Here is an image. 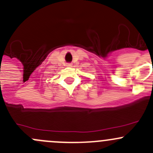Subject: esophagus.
<instances>
[{
  "label": "esophagus",
  "instance_id": "34e87169",
  "mask_svg": "<svg viewBox=\"0 0 153 153\" xmlns=\"http://www.w3.org/2000/svg\"><path fill=\"white\" fill-rule=\"evenodd\" d=\"M67 67H72V64H67Z\"/></svg>",
  "mask_w": 153,
  "mask_h": 153
}]
</instances>
